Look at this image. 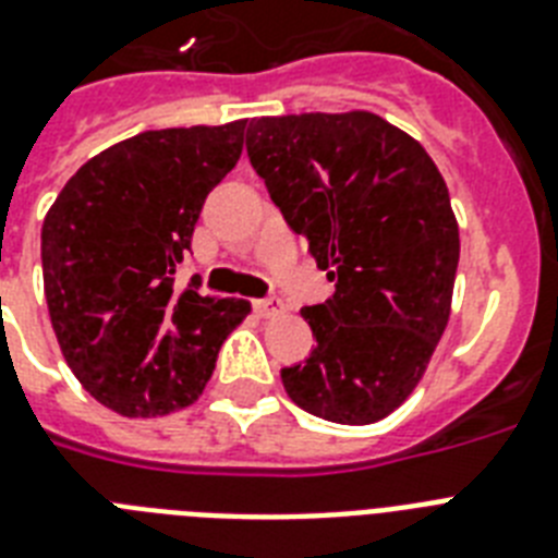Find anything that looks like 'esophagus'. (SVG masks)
Instances as JSON below:
<instances>
[{
	"mask_svg": "<svg viewBox=\"0 0 558 558\" xmlns=\"http://www.w3.org/2000/svg\"><path fill=\"white\" fill-rule=\"evenodd\" d=\"M254 313L263 315V318H275V315L283 313V301L280 298H257L254 301Z\"/></svg>",
	"mask_w": 558,
	"mask_h": 558,
	"instance_id": "34e87169",
	"label": "esophagus"
}]
</instances>
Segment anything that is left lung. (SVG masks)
<instances>
[{
	"label": "left lung",
	"instance_id": "left-lung-1",
	"mask_svg": "<svg viewBox=\"0 0 558 558\" xmlns=\"http://www.w3.org/2000/svg\"><path fill=\"white\" fill-rule=\"evenodd\" d=\"M252 168L336 283L304 306L310 359L280 371L295 405L330 423L388 416L423 379L449 324L460 236L423 144L373 112L252 118Z\"/></svg>",
	"mask_w": 558,
	"mask_h": 558
}]
</instances>
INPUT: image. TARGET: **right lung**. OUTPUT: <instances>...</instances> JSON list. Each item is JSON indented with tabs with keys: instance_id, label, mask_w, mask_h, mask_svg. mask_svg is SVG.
I'll use <instances>...</instances> for the list:
<instances>
[{
	"instance_id": "1",
	"label": "right lung",
	"mask_w": 558,
	"mask_h": 558,
	"mask_svg": "<svg viewBox=\"0 0 558 558\" xmlns=\"http://www.w3.org/2000/svg\"><path fill=\"white\" fill-rule=\"evenodd\" d=\"M245 121L147 130L74 173L43 222L51 327L83 388L124 416L191 405L228 332L252 313L240 298L173 289L214 187L243 153Z\"/></svg>"
}]
</instances>
